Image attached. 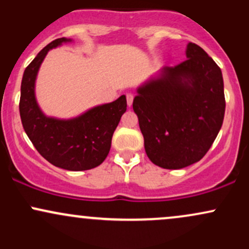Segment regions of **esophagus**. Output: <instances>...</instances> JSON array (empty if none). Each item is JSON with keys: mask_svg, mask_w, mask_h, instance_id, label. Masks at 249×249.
Masks as SVG:
<instances>
[{"mask_svg": "<svg viewBox=\"0 0 249 249\" xmlns=\"http://www.w3.org/2000/svg\"><path fill=\"white\" fill-rule=\"evenodd\" d=\"M133 98H134V96L132 95V93H127V95H126V102H127L128 107H131V105H132Z\"/></svg>", "mask_w": 249, "mask_h": 249, "instance_id": "esophagus-1", "label": "esophagus"}]
</instances>
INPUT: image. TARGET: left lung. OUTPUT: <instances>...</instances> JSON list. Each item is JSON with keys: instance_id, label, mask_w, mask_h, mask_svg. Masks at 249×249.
<instances>
[{"instance_id": "obj_1", "label": "left lung", "mask_w": 249, "mask_h": 249, "mask_svg": "<svg viewBox=\"0 0 249 249\" xmlns=\"http://www.w3.org/2000/svg\"><path fill=\"white\" fill-rule=\"evenodd\" d=\"M186 56L139 88L133 99L148 159L167 170L199 161L224 122L221 70L196 43H188Z\"/></svg>"}]
</instances>
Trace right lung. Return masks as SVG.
Returning <instances> with one entry per match:
<instances>
[{
    "label": "right lung",
    "mask_w": 249,
    "mask_h": 249,
    "mask_svg": "<svg viewBox=\"0 0 249 249\" xmlns=\"http://www.w3.org/2000/svg\"><path fill=\"white\" fill-rule=\"evenodd\" d=\"M70 39L57 38L37 53L25 68L21 84L19 116L25 133L44 159L68 171H85L107 157L113 132L126 111V97L91 108L70 121L48 118L35 99V79L48 51Z\"/></svg>",
    "instance_id": "add662e5"
}]
</instances>
